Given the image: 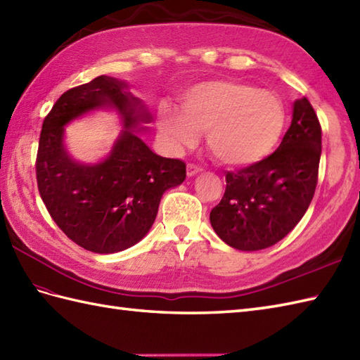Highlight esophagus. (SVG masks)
Returning <instances> with one entry per match:
<instances>
[{"mask_svg":"<svg viewBox=\"0 0 360 360\" xmlns=\"http://www.w3.org/2000/svg\"><path fill=\"white\" fill-rule=\"evenodd\" d=\"M202 168L196 164H187V174L188 176H195L196 173H200Z\"/></svg>","mask_w":360,"mask_h":360,"instance_id":"1","label":"esophagus"}]
</instances>
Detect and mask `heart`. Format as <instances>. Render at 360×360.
Segmentation results:
<instances>
[{
	"mask_svg": "<svg viewBox=\"0 0 360 360\" xmlns=\"http://www.w3.org/2000/svg\"><path fill=\"white\" fill-rule=\"evenodd\" d=\"M286 122L278 96L229 79L198 83L182 97L181 111H159L160 131L174 148L193 147L207 133L213 158L229 167L262 162L278 147Z\"/></svg>",
	"mask_w": 360,
	"mask_h": 360,
	"instance_id": "1",
	"label": "heart"
}]
</instances>
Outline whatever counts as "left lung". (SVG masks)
I'll list each match as a JSON object with an SVG mask.
<instances>
[{"instance_id":"1","label":"left lung","mask_w":360,"mask_h":360,"mask_svg":"<svg viewBox=\"0 0 360 360\" xmlns=\"http://www.w3.org/2000/svg\"><path fill=\"white\" fill-rule=\"evenodd\" d=\"M322 127L307 97L294 103L280 147L255 165L226 173L213 231L238 250H262L285 238L308 210L319 179Z\"/></svg>"}]
</instances>
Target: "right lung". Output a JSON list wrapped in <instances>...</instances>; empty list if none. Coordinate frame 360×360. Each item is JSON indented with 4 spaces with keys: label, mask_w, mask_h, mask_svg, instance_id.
I'll return each mask as SVG.
<instances>
[{
    "label": "right lung",
    "mask_w": 360,
    "mask_h": 360,
    "mask_svg": "<svg viewBox=\"0 0 360 360\" xmlns=\"http://www.w3.org/2000/svg\"><path fill=\"white\" fill-rule=\"evenodd\" d=\"M127 83L98 75L68 89L43 120L37 151V186L51 218L80 248L114 254L141 241L155 223L167 188L186 179L181 159L158 156L133 133L150 114ZM111 105L126 129L103 163L83 166L67 155L63 127L91 109Z\"/></svg>",
    "instance_id": "add662e5"
}]
</instances>
